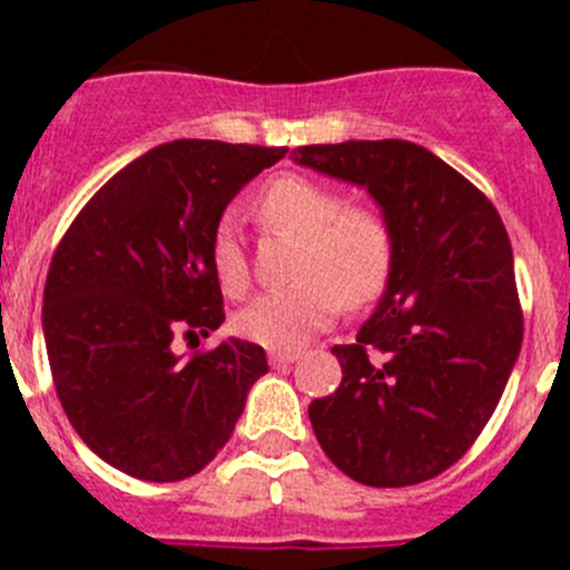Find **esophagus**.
<instances>
[{
  "label": "esophagus",
  "instance_id": "obj_1",
  "mask_svg": "<svg viewBox=\"0 0 570 570\" xmlns=\"http://www.w3.org/2000/svg\"><path fill=\"white\" fill-rule=\"evenodd\" d=\"M268 360L271 365H291V362L299 360V351H271Z\"/></svg>",
  "mask_w": 570,
  "mask_h": 570
}]
</instances>
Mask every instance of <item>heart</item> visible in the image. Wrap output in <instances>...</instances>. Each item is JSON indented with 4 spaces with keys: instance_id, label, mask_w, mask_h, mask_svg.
I'll use <instances>...</instances> for the list:
<instances>
[{
    "instance_id": "obj_1",
    "label": "heart",
    "mask_w": 570,
    "mask_h": 570,
    "mask_svg": "<svg viewBox=\"0 0 570 570\" xmlns=\"http://www.w3.org/2000/svg\"><path fill=\"white\" fill-rule=\"evenodd\" d=\"M259 216L271 228L299 236L294 285L271 291L236 316L245 340L291 351L328 328L342 302L360 308L374 302L394 268V234L385 216L367 205H345L340 190L308 176H279L259 194ZM210 262L225 294L248 291L250 271L239 234L230 223L216 228Z\"/></svg>"
}]
</instances>
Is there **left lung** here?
I'll return each instance as SVG.
<instances>
[{
  "label": "left lung",
  "mask_w": 570,
  "mask_h": 570,
  "mask_svg": "<svg viewBox=\"0 0 570 570\" xmlns=\"http://www.w3.org/2000/svg\"><path fill=\"white\" fill-rule=\"evenodd\" d=\"M294 163L365 188L394 234V268L342 382L308 407L328 460L371 488L454 465L508 385L522 345L513 254L500 214L440 156L405 139L305 145Z\"/></svg>",
  "instance_id": "left-lung-1"
}]
</instances>
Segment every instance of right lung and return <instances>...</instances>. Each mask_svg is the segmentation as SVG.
I'll use <instances>...</instances> for the list:
<instances>
[{
	"instance_id": "obj_1",
	"label": "right lung",
	"mask_w": 570,
	"mask_h": 570,
	"mask_svg": "<svg viewBox=\"0 0 570 570\" xmlns=\"http://www.w3.org/2000/svg\"><path fill=\"white\" fill-rule=\"evenodd\" d=\"M285 148L174 139L90 196L50 259L42 331L50 374L85 445L145 482L203 471L268 374L254 342L174 354V334L225 322L210 262L219 219Z\"/></svg>"
}]
</instances>
